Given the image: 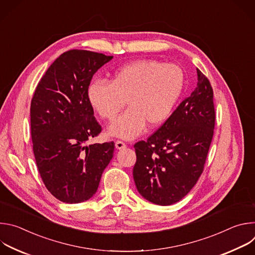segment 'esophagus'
Masks as SVG:
<instances>
[{
    "instance_id": "esophagus-1",
    "label": "esophagus",
    "mask_w": 255,
    "mask_h": 255,
    "mask_svg": "<svg viewBox=\"0 0 255 255\" xmlns=\"http://www.w3.org/2000/svg\"><path fill=\"white\" fill-rule=\"evenodd\" d=\"M115 146H116L117 149H122V148L126 147V144L123 141H121V140H117L115 142Z\"/></svg>"
}]
</instances>
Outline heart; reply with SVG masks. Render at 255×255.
I'll list each match as a JSON object with an SVG mask.
<instances>
[{"label":"heart","mask_w":255,"mask_h":255,"mask_svg":"<svg viewBox=\"0 0 255 255\" xmlns=\"http://www.w3.org/2000/svg\"><path fill=\"white\" fill-rule=\"evenodd\" d=\"M184 85L185 75L178 65L141 59L116 69L110 83L92 82L88 100L98 115L107 121H113L127 102L130 108L110 126V132L133 139L146 123L157 127L166 121Z\"/></svg>","instance_id":"heart-1"}]
</instances>
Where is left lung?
Listing matches in <instances>:
<instances>
[{
  "mask_svg": "<svg viewBox=\"0 0 255 255\" xmlns=\"http://www.w3.org/2000/svg\"><path fill=\"white\" fill-rule=\"evenodd\" d=\"M197 88L146 141L134 144L133 178L147 201L167 206L180 201L196 185L215 127L213 89L200 69Z\"/></svg>",
  "mask_w": 255,
  "mask_h": 255,
  "instance_id": "left-lung-1",
  "label": "left lung"
}]
</instances>
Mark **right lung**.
<instances>
[{"instance_id": "right-lung-1", "label": "right lung", "mask_w": 255, "mask_h": 255, "mask_svg": "<svg viewBox=\"0 0 255 255\" xmlns=\"http://www.w3.org/2000/svg\"><path fill=\"white\" fill-rule=\"evenodd\" d=\"M112 58L68 50L48 67L34 92L30 121L36 164L46 189L63 203L92 198L113 157V141L86 144L102 131L88 88L96 71Z\"/></svg>"}]
</instances>
